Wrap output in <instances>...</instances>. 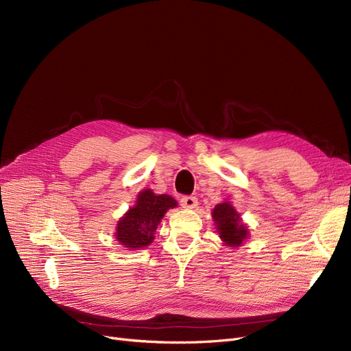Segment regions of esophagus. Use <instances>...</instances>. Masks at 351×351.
<instances>
[{"mask_svg":"<svg viewBox=\"0 0 351 351\" xmlns=\"http://www.w3.org/2000/svg\"><path fill=\"white\" fill-rule=\"evenodd\" d=\"M180 205L185 209H195L197 206V199L195 196H183L180 199Z\"/></svg>","mask_w":351,"mask_h":351,"instance_id":"34e87169","label":"esophagus"}]
</instances>
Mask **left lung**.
<instances>
[{"label":"left lung","mask_w":351,"mask_h":351,"mask_svg":"<svg viewBox=\"0 0 351 351\" xmlns=\"http://www.w3.org/2000/svg\"><path fill=\"white\" fill-rule=\"evenodd\" d=\"M212 219L216 226V232L228 247L242 246L249 239V226L243 222L232 202L225 199L222 204H217L212 210Z\"/></svg>","instance_id":"8db88e82"}]
</instances>
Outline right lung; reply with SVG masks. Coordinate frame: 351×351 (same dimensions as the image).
Segmentation results:
<instances>
[{
	"instance_id": "add662e5",
	"label": "right lung",
	"mask_w": 351,
	"mask_h": 351,
	"mask_svg": "<svg viewBox=\"0 0 351 351\" xmlns=\"http://www.w3.org/2000/svg\"><path fill=\"white\" fill-rule=\"evenodd\" d=\"M178 208V202L169 195H156L152 189L138 193L135 205L118 220L115 239L126 250H139L149 246L165 213Z\"/></svg>"
}]
</instances>
